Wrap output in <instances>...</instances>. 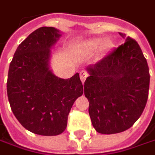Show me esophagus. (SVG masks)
I'll list each match as a JSON object with an SVG mask.
<instances>
[{
  "mask_svg": "<svg viewBox=\"0 0 155 155\" xmlns=\"http://www.w3.org/2000/svg\"><path fill=\"white\" fill-rule=\"evenodd\" d=\"M87 73L86 71H81V73H80V78H81V81L82 82H84L85 81V80H86V78L87 77Z\"/></svg>",
  "mask_w": 155,
  "mask_h": 155,
  "instance_id": "esophagus-1",
  "label": "esophagus"
}]
</instances>
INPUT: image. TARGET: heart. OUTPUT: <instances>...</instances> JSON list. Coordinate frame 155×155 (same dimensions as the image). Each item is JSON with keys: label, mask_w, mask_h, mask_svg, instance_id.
<instances>
[{"label": "heart", "mask_w": 155, "mask_h": 155, "mask_svg": "<svg viewBox=\"0 0 155 155\" xmlns=\"http://www.w3.org/2000/svg\"><path fill=\"white\" fill-rule=\"evenodd\" d=\"M104 43V40L101 39V38H96V39H92L90 41L87 42L86 44L83 45L84 49L87 51H96V49H98ZM104 47L106 49L111 47V43L110 42H107L104 45Z\"/></svg>", "instance_id": "1"}]
</instances>
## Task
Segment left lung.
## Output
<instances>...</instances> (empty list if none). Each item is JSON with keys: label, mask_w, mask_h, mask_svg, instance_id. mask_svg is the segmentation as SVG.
Here are the masks:
<instances>
[{"label": "left lung", "mask_w": 155, "mask_h": 155, "mask_svg": "<svg viewBox=\"0 0 155 155\" xmlns=\"http://www.w3.org/2000/svg\"><path fill=\"white\" fill-rule=\"evenodd\" d=\"M125 41L87 68L84 82L88 113L96 132H122L132 127L148 98L150 74L139 44L124 33Z\"/></svg>", "instance_id": "left-lung-1"}]
</instances>
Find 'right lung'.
Listing matches in <instances>:
<instances>
[{
	"label": "right lung",
	"instance_id": "add662e5",
	"mask_svg": "<svg viewBox=\"0 0 155 155\" xmlns=\"http://www.w3.org/2000/svg\"><path fill=\"white\" fill-rule=\"evenodd\" d=\"M60 36L53 27L34 31L17 47L8 69L7 92L15 117L25 129L43 136L66 130L71 108L83 94L78 73L65 80L49 69L51 47Z\"/></svg>",
	"mask_w": 155,
	"mask_h": 155
}]
</instances>
